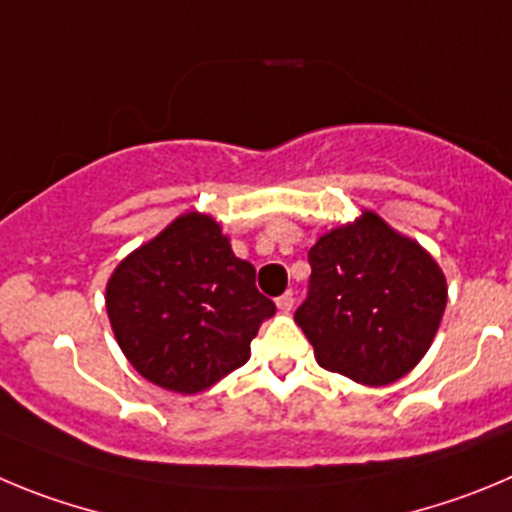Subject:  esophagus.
Returning <instances> with one entry per match:
<instances>
[{
	"label": "esophagus",
	"mask_w": 512,
	"mask_h": 512,
	"mask_svg": "<svg viewBox=\"0 0 512 512\" xmlns=\"http://www.w3.org/2000/svg\"><path fill=\"white\" fill-rule=\"evenodd\" d=\"M293 303H296V296H293V290H285L283 296L278 298V308H280V311H285V313H288L290 308H293Z\"/></svg>",
	"instance_id": "obj_1"
}]
</instances>
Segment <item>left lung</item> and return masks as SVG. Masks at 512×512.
<instances>
[{
	"label": "left lung",
	"instance_id": "1",
	"mask_svg": "<svg viewBox=\"0 0 512 512\" xmlns=\"http://www.w3.org/2000/svg\"><path fill=\"white\" fill-rule=\"evenodd\" d=\"M308 298L296 311L324 370L380 388L421 362L446 308V278L411 237L365 211L308 250Z\"/></svg>",
	"mask_w": 512,
	"mask_h": 512
}]
</instances>
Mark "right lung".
Wrapping results in <instances>:
<instances>
[{
	"label": "right lung",
	"mask_w": 512,
	"mask_h": 512,
	"mask_svg": "<svg viewBox=\"0 0 512 512\" xmlns=\"http://www.w3.org/2000/svg\"><path fill=\"white\" fill-rule=\"evenodd\" d=\"M107 313L145 380L193 395L245 365L275 303L257 290L255 267L234 255L222 227L193 211L119 262Z\"/></svg>",
	"instance_id": "add662e5"
}]
</instances>
